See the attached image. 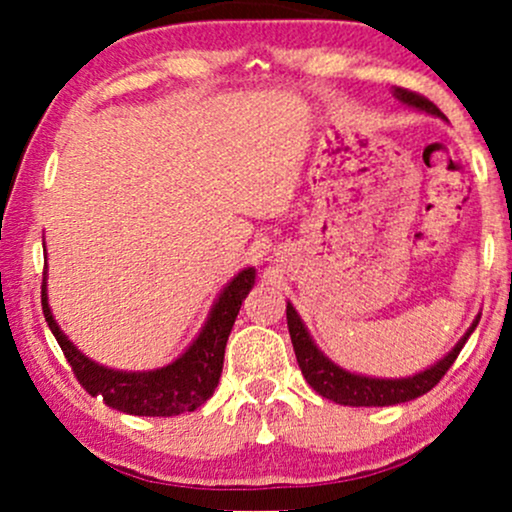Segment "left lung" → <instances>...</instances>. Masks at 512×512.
Wrapping results in <instances>:
<instances>
[{
	"label": "left lung",
	"instance_id": "left-lung-1",
	"mask_svg": "<svg viewBox=\"0 0 512 512\" xmlns=\"http://www.w3.org/2000/svg\"><path fill=\"white\" fill-rule=\"evenodd\" d=\"M393 95L402 102V105L446 119V114L438 110L434 102L426 100L424 95L412 93V90L405 88H393ZM479 318H482V314L474 318L472 326L467 328V333L458 340V345H455L446 357L438 359L436 364H431L429 369L405 378H374L342 369V366L335 364L333 359L326 357V354L316 347L309 330H306L302 316H299L297 309L287 302V328H290L294 354H297V364L299 369H302L306 383H309L318 395H323V398L347 407L400 405V402H410L414 398H419V395L429 393V390L446 376V371L453 366L455 359H458L467 338H470L474 328H477Z\"/></svg>",
	"mask_w": 512,
	"mask_h": 512
}]
</instances>
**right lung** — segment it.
<instances>
[{
    "instance_id": "1",
    "label": "right lung",
    "mask_w": 512,
    "mask_h": 512,
    "mask_svg": "<svg viewBox=\"0 0 512 512\" xmlns=\"http://www.w3.org/2000/svg\"><path fill=\"white\" fill-rule=\"evenodd\" d=\"M254 282L256 268L239 270L222 287L196 340L174 362L150 371L107 369L78 350L52 316L50 302H47V270L42 278V314L62 347L66 362L74 369L78 383L93 398H102L112 410L134 414V417H177V414L194 412L218 388L227 338Z\"/></svg>"
}]
</instances>
